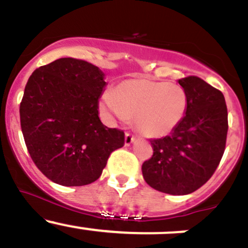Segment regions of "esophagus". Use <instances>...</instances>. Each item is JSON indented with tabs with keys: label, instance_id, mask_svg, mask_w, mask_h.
I'll use <instances>...</instances> for the list:
<instances>
[{
	"label": "esophagus",
	"instance_id": "34e87169",
	"mask_svg": "<svg viewBox=\"0 0 248 248\" xmlns=\"http://www.w3.org/2000/svg\"><path fill=\"white\" fill-rule=\"evenodd\" d=\"M134 140H136V137L132 136L131 133L124 134V145H126V146H129V145H131Z\"/></svg>",
	"mask_w": 248,
	"mask_h": 248
}]
</instances>
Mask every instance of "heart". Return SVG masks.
<instances>
[{
	"instance_id": "1",
	"label": "heart",
	"mask_w": 248,
	"mask_h": 248,
	"mask_svg": "<svg viewBox=\"0 0 248 248\" xmlns=\"http://www.w3.org/2000/svg\"><path fill=\"white\" fill-rule=\"evenodd\" d=\"M187 107L184 87L144 78L122 80L99 99V109L106 116L119 121L136 116L137 128L149 138L172 133L184 120Z\"/></svg>"
}]
</instances>
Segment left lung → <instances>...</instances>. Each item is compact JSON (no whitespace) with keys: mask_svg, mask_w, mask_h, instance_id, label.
<instances>
[{"mask_svg":"<svg viewBox=\"0 0 248 248\" xmlns=\"http://www.w3.org/2000/svg\"><path fill=\"white\" fill-rule=\"evenodd\" d=\"M179 84L188 96L186 115L170 136L151 140L154 155L141 167L149 186L172 196L192 193L212 176L228 132L221 91L198 77L184 78Z\"/></svg>","mask_w":248,"mask_h":248,"instance_id":"left-lung-1","label":"left lung"}]
</instances>
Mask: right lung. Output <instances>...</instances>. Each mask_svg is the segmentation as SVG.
<instances>
[{
	"label": "right lung",
	"instance_id": "right-lung-1",
	"mask_svg": "<svg viewBox=\"0 0 248 248\" xmlns=\"http://www.w3.org/2000/svg\"><path fill=\"white\" fill-rule=\"evenodd\" d=\"M104 73L82 60L64 57L32 73L20 103V124L32 161L49 180L84 186L101 176L124 133L98 116Z\"/></svg>",
	"mask_w": 248,
	"mask_h": 248
}]
</instances>
